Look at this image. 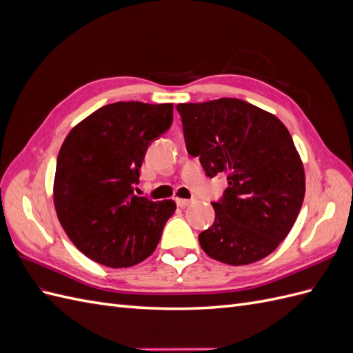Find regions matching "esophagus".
<instances>
[{"instance_id":"obj_1","label":"esophagus","mask_w":353,"mask_h":353,"mask_svg":"<svg viewBox=\"0 0 353 353\" xmlns=\"http://www.w3.org/2000/svg\"><path fill=\"white\" fill-rule=\"evenodd\" d=\"M175 201L179 208H185L191 203V200H188V199H175Z\"/></svg>"}]
</instances>
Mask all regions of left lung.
<instances>
[{
	"label": "left lung",
	"instance_id": "8db88e82",
	"mask_svg": "<svg viewBox=\"0 0 353 353\" xmlns=\"http://www.w3.org/2000/svg\"><path fill=\"white\" fill-rule=\"evenodd\" d=\"M188 154L228 187L212 201L215 221L199 234L212 259L248 265L272 253L290 232L305 197V172L280 119L239 99L178 104Z\"/></svg>",
	"mask_w": 353,
	"mask_h": 353
}]
</instances>
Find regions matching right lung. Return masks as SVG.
Listing matches in <instances>:
<instances>
[{
    "mask_svg": "<svg viewBox=\"0 0 353 353\" xmlns=\"http://www.w3.org/2000/svg\"><path fill=\"white\" fill-rule=\"evenodd\" d=\"M174 105L117 101L95 110L63 143L54 205L68 237L85 256L126 268L150 256L174 215V200L137 196L148 145L172 125Z\"/></svg>",
    "mask_w": 353,
    "mask_h": 353,
    "instance_id": "add662e5",
    "label": "right lung"
}]
</instances>
